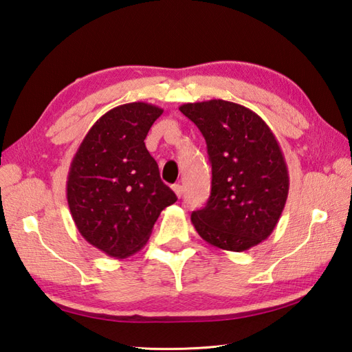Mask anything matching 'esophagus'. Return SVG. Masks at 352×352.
Instances as JSON below:
<instances>
[{
	"instance_id": "obj_1",
	"label": "esophagus",
	"mask_w": 352,
	"mask_h": 352,
	"mask_svg": "<svg viewBox=\"0 0 352 352\" xmlns=\"http://www.w3.org/2000/svg\"><path fill=\"white\" fill-rule=\"evenodd\" d=\"M172 189H174V192H175V195L180 198L182 195H183V186L182 184H174L172 186Z\"/></svg>"
}]
</instances>
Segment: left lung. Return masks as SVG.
<instances>
[{
    "label": "left lung",
    "mask_w": 352,
    "mask_h": 352,
    "mask_svg": "<svg viewBox=\"0 0 352 352\" xmlns=\"http://www.w3.org/2000/svg\"><path fill=\"white\" fill-rule=\"evenodd\" d=\"M203 133L212 192L190 221L204 241L242 252L271 236L289 193V170L275 134L256 111L210 100L180 106Z\"/></svg>",
    "instance_id": "obj_1"
}]
</instances>
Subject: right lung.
I'll return each instance as SVG.
<instances>
[{"label": "right lung", "mask_w": 352, "mask_h": 352, "mask_svg": "<svg viewBox=\"0 0 352 352\" xmlns=\"http://www.w3.org/2000/svg\"><path fill=\"white\" fill-rule=\"evenodd\" d=\"M162 113L142 101L109 110L71 162L66 198L72 219L86 242L110 257L144 248L163 208L177 201L144 142Z\"/></svg>", "instance_id": "add662e5"}]
</instances>
